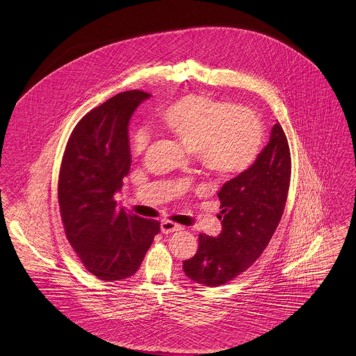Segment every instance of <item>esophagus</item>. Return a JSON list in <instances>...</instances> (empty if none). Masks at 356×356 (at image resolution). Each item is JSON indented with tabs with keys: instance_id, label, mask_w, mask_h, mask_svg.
I'll return each instance as SVG.
<instances>
[{
	"instance_id": "1",
	"label": "esophagus",
	"mask_w": 356,
	"mask_h": 356,
	"mask_svg": "<svg viewBox=\"0 0 356 356\" xmlns=\"http://www.w3.org/2000/svg\"><path fill=\"white\" fill-rule=\"evenodd\" d=\"M160 228H161V232H163V234H172V232H177V231L183 229L181 225H179V224H176V222H173V221L170 220L161 221Z\"/></svg>"
}]
</instances>
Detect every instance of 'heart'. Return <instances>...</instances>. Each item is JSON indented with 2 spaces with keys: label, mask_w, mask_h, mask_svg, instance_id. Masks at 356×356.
Wrapping results in <instances>:
<instances>
[{
  "label": "heart",
  "mask_w": 356,
  "mask_h": 356,
  "mask_svg": "<svg viewBox=\"0 0 356 356\" xmlns=\"http://www.w3.org/2000/svg\"><path fill=\"white\" fill-rule=\"evenodd\" d=\"M160 121L218 180H231L250 170L263 141L261 124L252 112L204 93H189L161 109ZM149 134L132 138V151L145 152Z\"/></svg>",
  "instance_id": "1"
}]
</instances>
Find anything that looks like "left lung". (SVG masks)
Returning a JSON list of instances; mask_svg holds the SVG:
<instances>
[{
    "label": "left lung",
    "mask_w": 356,
    "mask_h": 356,
    "mask_svg": "<svg viewBox=\"0 0 356 356\" xmlns=\"http://www.w3.org/2000/svg\"><path fill=\"white\" fill-rule=\"evenodd\" d=\"M291 153L280 124L252 167L221 186V232L200 234L199 250L183 263L195 283L218 287L248 270L275 234L287 202Z\"/></svg>",
    "instance_id": "1"
}]
</instances>
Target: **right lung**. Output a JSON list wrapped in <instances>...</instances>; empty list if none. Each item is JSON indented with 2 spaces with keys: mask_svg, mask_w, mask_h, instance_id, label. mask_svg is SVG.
Returning <instances> with one entry per match:
<instances>
[{
  "mask_svg": "<svg viewBox=\"0 0 356 356\" xmlns=\"http://www.w3.org/2000/svg\"><path fill=\"white\" fill-rule=\"evenodd\" d=\"M151 95L122 92L88 112L69 137L58 176L65 235L86 271L113 282L132 276L160 222L120 208L113 196L131 168L128 124Z\"/></svg>",
  "mask_w": 356,
  "mask_h": 356,
  "instance_id": "obj_1",
  "label": "right lung"
}]
</instances>
